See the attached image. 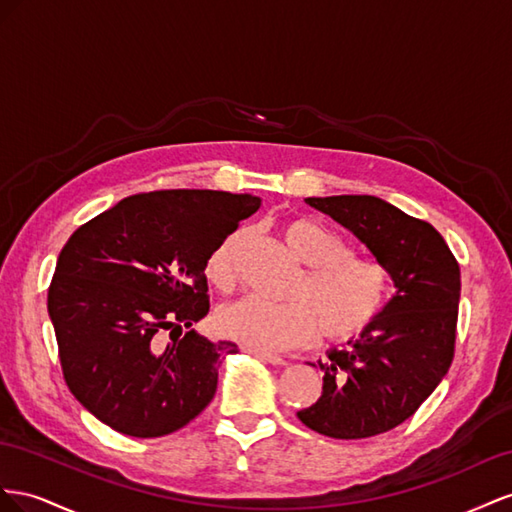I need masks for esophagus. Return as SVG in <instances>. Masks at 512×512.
Returning a JSON list of instances; mask_svg holds the SVG:
<instances>
[{
	"mask_svg": "<svg viewBox=\"0 0 512 512\" xmlns=\"http://www.w3.org/2000/svg\"><path fill=\"white\" fill-rule=\"evenodd\" d=\"M246 352H248V354H253V356H257V358H261V360H266V362H270V364H274V367H283V364H285V360H283L281 356L270 354V352H264V349H253V347H248Z\"/></svg>",
	"mask_w": 512,
	"mask_h": 512,
	"instance_id": "esophagus-1",
	"label": "esophagus"
}]
</instances>
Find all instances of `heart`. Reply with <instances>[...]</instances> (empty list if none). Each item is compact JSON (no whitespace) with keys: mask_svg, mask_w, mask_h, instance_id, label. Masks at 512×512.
Masks as SVG:
<instances>
[{"mask_svg":"<svg viewBox=\"0 0 512 512\" xmlns=\"http://www.w3.org/2000/svg\"><path fill=\"white\" fill-rule=\"evenodd\" d=\"M281 233L306 268L287 302L244 298L216 313V328L227 339L253 349H285L321 339L343 343L367 330L382 313L392 289V274L384 261L354 255L337 231L313 218L296 216L281 225ZM244 229L218 242L206 259L208 281L221 291L238 281V253Z\"/></svg>","mask_w":512,"mask_h":512,"instance_id":"obj_1","label":"heart"}]
</instances>
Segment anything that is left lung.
Segmentation results:
<instances>
[{"mask_svg": "<svg viewBox=\"0 0 512 512\" xmlns=\"http://www.w3.org/2000/svg\"><path fill=\"white\" fill-rule=\"evenodd\" d=\"M367 244L390 268L397 294L373 324L332 349L324 362V390L298 412L306 427L334 440H362L414 416L455 358L461 270L433 225L371 195L309 197Z\"/></svg>", "mask_w": 512, "mask_h": 512, "instance_id": "1", "label": "left lung"}]
</instances>
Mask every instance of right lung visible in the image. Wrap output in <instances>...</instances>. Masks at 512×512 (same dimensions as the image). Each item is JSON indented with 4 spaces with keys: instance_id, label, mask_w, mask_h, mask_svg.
Instances as JSON below:
<instances>
[{
    "instance_id": "right-lung-1",
    "label": "right lung",
    "mask_w": 512,
    "mask_h": 512,
    "mask_svg": "<svg viewBox=\"0 0 512 512\" xmlns=\"http://www.w3.org/2000/svg\"><path fill=\"white\" fill-rule=\"evenodd\" d=\"M259 203L225 191L139 193L72 233L47 309L66 386L87 412L124 435L160 437L206 410L218 364L238 352L191 330L210 311L206 259Z\"/></svg>"
}]
</instances>
